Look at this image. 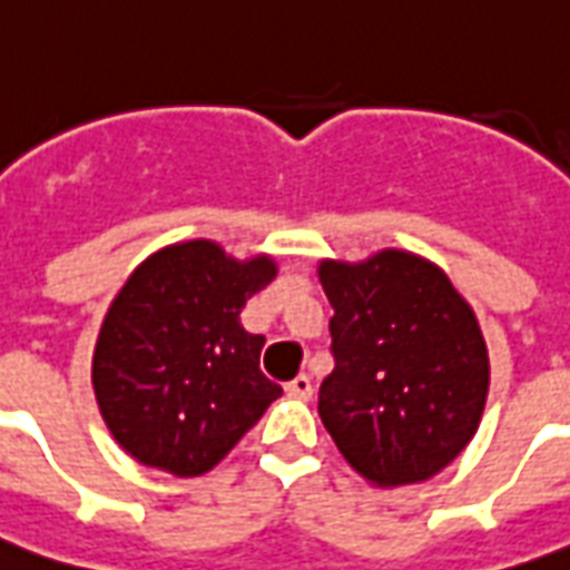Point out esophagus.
I'll return each instance as SVG.
<instances>
[{
  "label": "esophagus",
  "instance_id": "1",
  "mask_svg": "<svg viewBox=\"0 0 570 570\" xmlns=\"http://www.w3.org/2000/svg\"><path fill=\"white\" fill-rule=\"evenodd\" d=\"M286 396H293V399H311L313 396V381L311 375H295L289 384H286Z\"/></svg>",
  "mask_w": 570,
  "mask_h": 570
}]
</instances>
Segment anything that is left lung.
<instances>
[{
    "label": "left lung",
    "instance_id": "left-lung-1",
    "mask_svg": "<svg viewBox=\"0 0 570 570\" xmlns=\"http://www.w3.org/2000/svg\"><path fill=\"white\" fill-rule=\"evenodd\" d=\"M334 316L320 416L343 459L373 485L423 482L473 438L488 396V352L450 277L405 250L361 266L322 263Z\"/></svg>",
    "mask_w": 570,
    "mask_h": 570
}]
</instances>
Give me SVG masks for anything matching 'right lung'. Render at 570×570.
Returning <instances> with one entry per match:
<instances>
[{
    "instance_id": "add662e5",
    "label": "right lung",
    "mask_w": 570,
    "mask_h": 570,
    "mask_svg": "<svg viewBox=\"0 0 570 570\" xmlns=\"http://www.w3.org/2000/svg\"><path fill=\"white\" fill-rule=\"evenodd\" d=\"M275 263H236L195 239L147 257L111 302L94 393L115 441L174 476L213 470L284 390L259 370L266 337L239 313Z\"/></svg>"
}]
</instances>
